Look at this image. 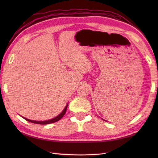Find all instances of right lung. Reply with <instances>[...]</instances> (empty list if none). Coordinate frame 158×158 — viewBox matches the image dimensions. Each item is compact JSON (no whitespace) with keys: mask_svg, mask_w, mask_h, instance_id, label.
<instances>
[{"mask_svg":"<svg viewBox=\"0 0 158 158\" xmlns=\"http://www.w3.org/2000/svg\"><path fill=\"white\" fill-rule=\"evenodd\" d=\"M67 106H68V104L66 105L65 108L64 109V110H62V111L61 112V113H60L59 115L54 117V118H53L52 119H49V120H46V121H34V120H31V119H28L27 118H25V117H22L23 119H25L26 121H28V122H32L33 123H37V124H49V123H54V122H58V121H59L60 119L62 118V117L64 115V114L66 111V109H67Z\"/></svg>","mask_w":158,"mask_h":158,"instance_id":"add662e5","label":"right lung"}]
</instances>
